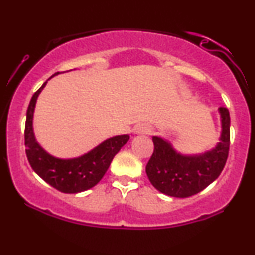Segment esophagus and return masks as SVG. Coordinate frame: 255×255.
<instances>
[{"mask_svg": "<svg viewBox=\"0 0 255 255\" xmlns=\"http://www.w3.org/2000/svg\"><path fill=\"white\" fill-rule=\"evenodd\" d=\"M137 131H140V133H146V134H150L152 129L150 126H146V125H141L139 127V129H137Z\"/></svg>", "mask_w": 255, "mask_h": 255, "instance_id": "esophagus-1", "label": "esophagus"}]
</instances>
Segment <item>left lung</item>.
I'll use <instances>...</instances> for the list:
<instances>
[{"label": "left lung", "instance_id": "left-lung-1", "mask_svg": "<svg viewBox=\"0 0 255 255\" xmlns=\"http://www.w3.org/2000/svg\"><path fill=\"white\" fill-rule=\"evenodd\" d=\"M222 118L221 142L201 156L184 157L168 142L153 136L154 150L146 165V174L154 188L176 198L198 194L221 175L230 147V115L228 108H219Z\"/></svg>", "mask_w": 255, "mask_h": 255}]
</instances>
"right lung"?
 <instances>
[{
	"label": "right lung",
	"instance_id": "obj_1",
	"mask_svg": "<svg viewBox=\"0 0 255 255\" xmlns=\"http://www.w3.org/2000/svg\"><path fill=\"white\" fill-rule=\"evenodd\" d=\"M45 84L46 81L32 96L26 114L25 145L28 163L37 175L57 191L62 193L87 191L102 180L113 158L129 140V135L114 136L105 140L89 153L74 159H57L48 154L37 144L32 129L34 105Z\"/></svg>",
	"mask_w": 255,
	"mask_h": 255
}]
</instances>
